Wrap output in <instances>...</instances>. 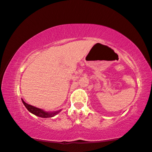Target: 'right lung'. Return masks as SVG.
I'll return each instance as SVG.
<instances>
[{
	"instance_id": "1",
	"label": "right lung",
	"mask_w": 152,
	"mask_h": 152,
	"mask_svg": "<svg viewBox=\"0 0 152 152\" xmlns=\"http://www.w3.org/2000/svg\"><path fill=\"white\" fill-rule=\"evenodd\" d=\"M21 100H22V102H23V104H24V106H26V108L28 109V110L29 111V112L32 113V114L37 115V116H38V117H42V118L52 117L55 116V115H57L58 113H59V112H60V110L56 111V112H53V113L46 112V111L42 110V109L36 108V107H35V106L28 104L27 103H26L23 99H21Z\"/></svg>"
}]
</instances>
